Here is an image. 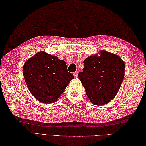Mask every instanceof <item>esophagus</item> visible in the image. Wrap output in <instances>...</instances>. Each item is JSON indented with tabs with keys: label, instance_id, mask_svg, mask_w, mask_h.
<instances>
[{
	"label": "esophagus",
	"instance_id": "1",
	"mask_svg": "<svg viewBox=\"0 0 146 146\" xmlns=\"http://www.w3.org/2000/svg\"><path fill=\"white\" fill-rule=\"evenodd\" d=\"M78 74H79V72L78 71H76V72H75L74 73V76L75 77H78Z\"/></svg>",
	"mask_w": 146,
	"mask_h": 146
}]
</instances>
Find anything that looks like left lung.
<instances>
[{"label": "left lung", "instance_id": "left-lung-1", "mask_svg": "<svg viewBox=\"0 0 146 146\" xmlns=\"http://www.w3.org/2000/svg\"><path fill=\"white\" fill-rule=\"evenodd\" d=\"M84 60L79 78L87 97L95 105L108 104L115 97L124 76L125 64L118 55L102 50Z\"/></svg>", "mask_w": 146, "mask_h": 146}]
</instances>
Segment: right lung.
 <instances>
[{
  "mask_svg": "<svg viewBox=\"0 0 146 146\" xmlns=\"http://www.w3.org/2000/svg\"><path fill=\"white\" fill-rule=\"evenodd\" d=\"M25 81L33 97L44 104H52L74 79L65 61L45 51H40L25 62Z\"/></svg>",
  "mask_w": 146,
  "mask_h": 146,
  "instance_id": "1",
  "label": "right lung"
}]
</instances>
